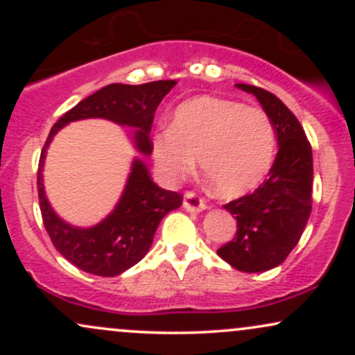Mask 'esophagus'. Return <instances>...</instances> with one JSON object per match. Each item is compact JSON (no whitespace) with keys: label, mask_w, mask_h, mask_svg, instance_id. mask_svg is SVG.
Here are the masks:
<instances>
[{"label":"esophagus","mask_w":355,"mask_h":355,"mask_svg":"<svg viewBox=\"0 0 355 355\" xmlns=\"http://www.w3.org/2000/svg\"><path fill=\"white\" fill-rule=\"evenodd\" d=\"M183 209L191 211V214H198V211H203L207 209V202L203 200L198 193L195 191H187L183 195Z\"/></svg>","instance_id":"obj_1"}]
</instances>
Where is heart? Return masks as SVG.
<instances>
[{
  "mask_svg": "<svg viewBox=\"0 0 355 355\" xmlns=\"http://www.w3.org/2000/svg\"><path fill=\"white\" fill-rule=\"evenodd\" d=\"M275 126L266 110L237 100L197 96L178 105L172 128L153 137V162L166 182L185 177L198 158L222 197H242L262 183L275 153Z\"/></svg>",
  "mask_w": 355,
  "mask_h": 355,
  "instance_id": "obj_1",
  "label": "heart"
}]
</instances>
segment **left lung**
Wrapping results in <instances>:
<instances>
[{
    "mask_svg": "<svg viewBox=\"0 0 355 355\" xmlns=\"http://www.w3.org/2000/svg\"><path fill=\"white\" fill-rule=\"evenodd\" d=\"M252 93L275 126V162L267 180L254 193L223 205L237 220V234L217 250L232 267L242 272H266L284 262L297 245L312 210V146L305 132L274 93L237 83Z\"/></svg>",
    "mask_w": 355,
    "mask_h": 355,
    "instance_id": "obj_1",
    "label": "left lung"
}]
</instances>
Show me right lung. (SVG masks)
<instances>
[{"instance_id": "1", "label": "right lung", "mask_w": 355, "mask_h": 355, "mask_svg": "<svg viewBox=\"0 0 355 355\" xmlns=\"http://www.w3.org/2000/svg\"><path fill=\"white\" fill-rule=\"evenodd\" d=\"M175 85V80H160L144 85L112 83L103 87L68 110L53 125L44 141L38 164V198L44 229L56 250L83 272L115 277L140 262L152 247L162 218L170 210L178 209L183 197L153 183L144 162L135 158L115 210L95 227H73L55 214L44 195L43 164L46 148L60 128L70 121L105 118L118 125L133 126V144L138 152L148 157L153 150L150 130L155 110Z\"/></svg>"}]
</instances>
